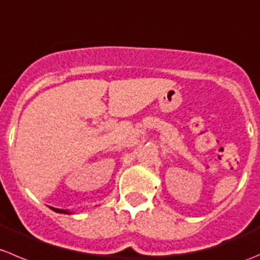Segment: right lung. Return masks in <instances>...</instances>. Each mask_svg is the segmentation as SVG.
Here are the masks:
<instances>
[{"mask_svg": "<svg viewBox=\"0 0 260 260\" xmlns=\"http://www.w3.org/2000/svg\"><path fill=\"white\" fill-rule=\"evenodd\" d=\"M51 209H53V207H51ZM53 210L55 212H59V214H71V212L67 211V210H60V209H53Z\"/></svg>", "mask_w": 260, "mask_h": 260, "instance_id": "right-lung-1", "label": "right lung"}]
</instances>
